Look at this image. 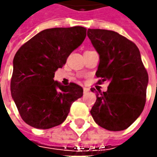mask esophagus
<instances>
[{
	"instance_id": "34e87169",
	"label": "esophagus",
	"mask_w": 157,
	"mask_h": 157,
	"mask_svg": "<svg viewBox=\"0 0 157 157\" xmlns=\"http://www.w3.org/2000/svg\"><path fill=\"white\" fill-rule=\"evenodd\" d=\"M83 90H84V94H86V93H88V92L90 91V89L87 87H84L83 88Z\"/></svg>"
}]
</instances>
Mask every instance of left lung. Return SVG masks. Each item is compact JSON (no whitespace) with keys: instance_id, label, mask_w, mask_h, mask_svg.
Here are the masks:
<instances>
[{"instance_id":"obj_1","label":"left lung","mask_w":157,"mask_h":157,"mask_svg":"<svg viewBox=\"0 0 157 157\" xmlns=\"http://www.w3.org/2000/svg\"><path fill=\"white\" fill-rule=\"evenodd\" d=\"M87 36L100 55L98 83L109 82L106 92H99L91 114L105 129H126L140 116L146 103L148 75L139 49L112 30L88 29Z\"/></svg>"}]
</instances>
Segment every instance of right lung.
Segmentation results:
<instances>
[{"label": "right lung", "mask_w": 157, "mask_h": 157, "mask_svg": "<svg viewBox=\"0 0 157 157\" xmlns=\"http://www.w3.org/2000/svg\"><path fill=\"white\" fill-rule=\"evenodd\" d=\"M86 36V29L81 26L47 29L15 53L10 90L21 119L28 125L48 129L62 124L71 104L83 96V88L78 85L62 86L53 78Z\"/></svg>", "instance_id": "right-lung-1"}]
</instances>
